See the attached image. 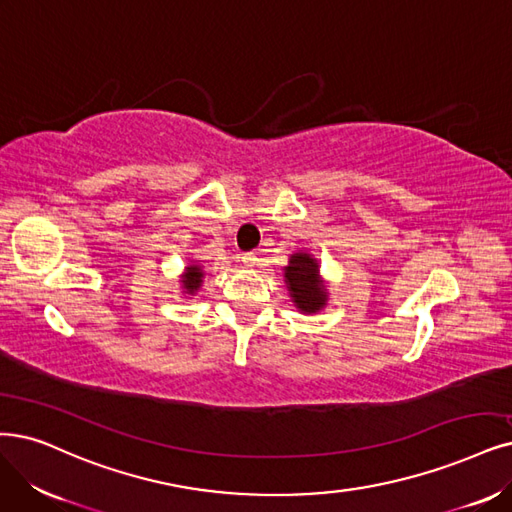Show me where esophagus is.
Here are the masks:
<instances>
[{
    "mask_svg": "<svg viewBox=\"0 0 512 512\" xmlns=\"http://www.w3.org/2000/svg\"><path fill=\"white\" fill-rule=\"evenodd\" d=\"M242 261H244L246 268H255L259 257H257V253H244V255H242Z\"/></svg>",
    "mask_w": 512,
    "mask_h": 512,
    "instance_id": "34e87169",
    "label": "esophagus"
}]
</instances>
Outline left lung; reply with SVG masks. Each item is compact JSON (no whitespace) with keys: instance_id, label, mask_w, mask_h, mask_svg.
<instances>
[{"instance_id":"8db88e82","label":"left lung","mask_w":512,"mask_h":512,"mask_svg":"<svg viewBox=\"0 0 512 512\" xmlns=\"http://www.w3.org/2000/svg\"><path fill=\"white\" fill-rule=\"evenodd\" d=\"M285 282L293 304L299 312L316 314L327 306V289L320 280L318 263L310 253H293L289 266L285 268Z\"/></svg>"}]
</instances>
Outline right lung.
<instances>
[{
  "instance_id": "obj_1",
  "label": "right lung",
  "mask_w": 512,
  "mask_h": 512,
  "mask_svg": "<svg viewBox=\"0 0 512 512\" xmlns=\"http://www.w3.org/2000/svg\"><path fill=\"white\" fill-rule=\"evenodd\" d=\"M181 278H183L181 280L183 295H194L202 287V278H204L202 266H198V263H192V266L185 268V274Z\"/></svg>"
}]
</instances>
